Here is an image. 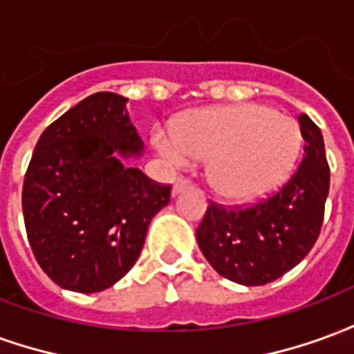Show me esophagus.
Returning <instances> with one entry per match:
<instances>
[{
	"instance_id": "esophagus-1",
	"label": "esophagus",
	"mask_w": 354,
	"mask_h": 354,
	"mask_svg": "<svg viewBox=\"0 0 354 354\" xmlns=\"http://www.w3.org/2000/svg\"><path fill=\"white\" fill-rule=\"evenodd\" d=\"M185 187H189V182H187L185 178H178L176 182H174V187H172V195H178V193H182Z\"/></svg>"
}]
</instances>
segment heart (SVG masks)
<instances>
[{
    "label": "heart",
    "mask_w": 354,
    "mask_h": 354,
    "mask_svg": "<svg viewBox=\"0 0 354 354\" xmlns=\"http://www.w3.org/2000/svg\"><path fill=\"white\" fill-rule=\"evenodd\" d=\"M155 146L176 165L208 159L210 187L222 199L248 203L273 193L290 176L301 131L292 117L269 106L239 104L187 113L174 138L157 132Z\"/></svg>",
    "instance_id": "obj_1"
}]
</instances>
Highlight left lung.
<instances>
[{"instance_id": "8db88e82", "label": "left lung", "mask_w": 354, "mask_h": 354, "mask_svg": "<svg viewBox=\"0 0 354 354\" xmlns=\"http://www.w3.org/2000/svg\"><path fill=\"white\" fill-rule=\"evenodd\" d=\"M305 140L296 172L271 197L246 208L210 203L197 227L203 256L218 273L245 286H261L288 273L319 239L330 189L322 132L297 117Z\"/></svg>"}]
</instances>
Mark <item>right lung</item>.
I'll return each instance as SVG.
<instances>
[{
  "label": "right lung",
  "mask_w": 354,
  "mask_h": 354,
  "mask_svg": "<svg viewBox=\"0 0 354 354\" xmlns=\"http://www.w3.org/2000/svg\"><path fill=\"white\" fill-rule=\"evenodd\" d=\"M121 94L96 93L50 123L37 140L22 185L32 252L60 288L93 294L136 263L149 222L169 205L127 157L144 153Z\"/></svg>",
  "instance_id": "obj_1"
}]
</instances>
